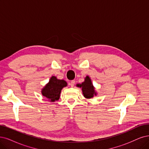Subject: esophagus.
Masks as SVG:
<instances>
[{
  "instance_id": "34e87169",
  "label": "esophagus",
  "mask_w": 149,
  "mask_h": 149,
  "mask_svg": "<svg viewBox=\"0 0 149 149\" xmlns=\"http://www.w3.org/2000/svg\"><path fill=\"white\" fill-rule=\"evenodd\" d=\"M75 84V80H72V81H70V85L72 87H73V86H74Z\"/></svg>"
}]
</instances>
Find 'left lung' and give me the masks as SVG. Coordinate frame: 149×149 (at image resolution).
Here are the masks:
<instances>
[{
    "label": "left lung",
    "instance_id": "left-lung-1",
    "mask_svg": "<svg viewBox=\"0 0 149 149\" xmlns=\"http://www.w3.org/2000/svg\"><path fill=\"white\" fill-rule=\"evenodd\" d=\"M77 86L81 88L83 95L86 98H92L97 95V93L95 90V87L92 84L91 79L88 76L86 77L83 83H81V84H78Z\"/></svg>",
    "mask_w": 149,
    "mask_h": 149
}]
</instances>
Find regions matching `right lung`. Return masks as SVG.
Returning <instances> with one entry per match:
<instances>
[{"instance_id": "obj_1", "label": "right lung", "mask_w": 149, "mask_h": 149, "mask_svg": "<svg viewBox=\"0 0 149 149\" xmlns=\"http://www.w3.org/2000/svg\"><path fill=\"white\" fill-rule=\"evenodd\" d=\"M67 85L65 80L58 79L55 76H52L48 83L42 90V94L51 102L58 101L61 91Z\"/></svg>"}]
</instances>
